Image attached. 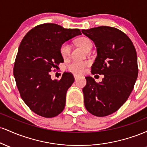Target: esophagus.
Instances as JSON below:
<instances>
[{"instance_id": "esophagus-1", "label": "esophagus", "mask_w": 147, "mask_h": 147, "mask_svg": "<svg viewBox=\"0 0 147 147\" xmlns=\"http://www.w3.org/2000/svg\"><path fill=\"white\" fill-rule=\"evenodd\" d=\"M79 77H80V76L78 75H74V78H75V80H77V79H79Z\"/></svg>"}]
</instances>
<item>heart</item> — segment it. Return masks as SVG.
Listing matches in <instances>:
<instances>
[{
    "label": "heart",
    "mask_w": 147,
    "mask_h": 147,
    "mask_svg": "<svg viewBox=\"0 0 147 147\" xmlns=\"http://www.w3.org/2000/svg\"><path fill=\"white\" fill-rule=\"evenodd\" d=\"M77 43L79 47H81L85 51L88 48H92V41L90 38H87V37H81L78 38ZM70 49H71L70 45L68 43H64L63 44L61 45L60 48V52L63 58L65 59L69 56L70 53ZM89 64L90 63L88 61L75 60L67 65V69L69 71L74 72V73L82 74L85 71L86 68L87 66H88Z\"/></svg>",
    "instance_id": "obj_1"
}]
</instances>
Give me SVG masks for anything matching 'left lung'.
<instances>
[{
    "mask_svg": "<svg viewBox=\"0 0 147 147\" xmlns=\"http://www.w3.org/2000/svg\"><path fill=\"white\" fill-rule=\"evenodd\" d=\"M82 32L97 48L92 73L104 76L99 83L92 77H86L85 107L93 115L107 116L117 111L132 92L138 75L136 48L129 36L117 28L100 26Z\"/></svg>",
    "mask_w": 147,
    "mask_h": 147,
    "instance_id": "1",
    "label": "left lung"
}]
</instances>
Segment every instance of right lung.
<instances>
[{
    "mask_svg": "<svg viewBox=\"0 0 147 147\" xmlns=\"http://www.w3.org/2000/svg\"><path fill=\"white\" fill-rule=\"evenodd\" d=\"M81 34L79 29L44 23L30 30L21 42L14 77L22 99L38 115L53 117L63 111L67 90L75 79L70 72H63L60 80H52L50 72L63 62L61 45Z\"/></svg>",
    "mask_w": 147,
    "mask_h": 147,
    "instance_id": "1",
    "label": "right lung"
}]
</instances>
